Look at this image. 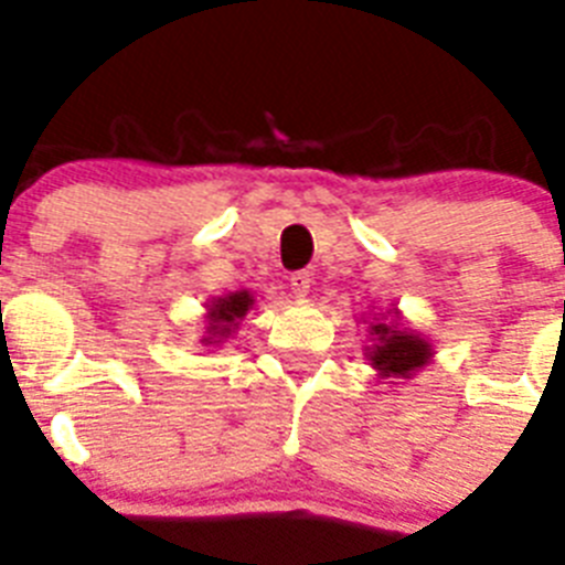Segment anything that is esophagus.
Returning a JSON list of instances; mask_svg holds the SVG:
<instances>
[{
    "mask_svg": "<svg viewBox=\"0 0 565 565\" xmlns=\"http://www.w3.org/2000/svg\"><path fill=\"white\" fill-rule=\"evenodd\" d=\"M289 289L295 292V298H307L309 289H312V276L309 273H292L289 276Z\"/></svg>",
    "mask_w": 565,
    "mask_h": 565,
    "instance_id": "1",
    "label": "esophagus"
}]
</instances>
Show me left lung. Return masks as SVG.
Listing matches in <instances>:
<instances>
[{
    "instance_id": "1",
    "label": "left lung",
    "mask_w": 565,
    "mask_h": 565,
    "mask_svg": "<svg viewBox=\"0 0 565 565\" xmlns=\"http://www.w3.org/2000/svg\"><path fill=\"white\" fill-rule=\"evenodd\" d=\"M374 343L365 345V360L380 380H411L434 360V345L425 334L405 327L399 309L391 307L369 320Z\"/></svg>"
}]
</instances>
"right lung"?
I'll list each match as a JSON object with an SVG mask.
<instances>
[{
	"instance_id": "add662e5",
	"label": "right lung",
	"mask_w": 565,
	"mask_h": 565,
	"mask_svg": "<svg viewBox=\"0 0 565 565\" xmlns=\"http://www.w3.org/2000/svg\"><path fill=\"white\" fill-rule=\"evenodd\" d=\"M253 292L250 289H236V292L220 295L207 301V327L205 334H202V345H222L231 334L238 332L245 315L253 309Z\"/></svg>"
}]
</instances>
